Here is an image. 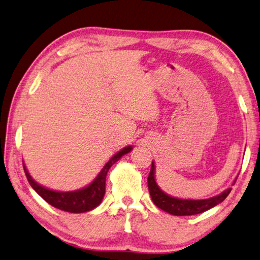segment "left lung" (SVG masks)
I'll use <instances>...</instances> for the list:
<instances>
[{
  "label": "left lung",
  "mask_w": 260,
  "mask_h": 260,
  "mask_svg": "<svg viewBox=\"0 0 260 260\" xmlns=\"http://www.w3.org/2000/svg\"><path fill=\"white\" fill-rule=\"evenodd\" d=\"M154 162L152 161L150 169V174L148 177V186L149 192L152 199L153 204L164 211L168 212L171 215L175 216H191L201 214L206 210H208L212 207L217 206L220 202H223L226 197L230 194V192L232 188H228L224 192H221L220 194L209 198V199L204 200H190V199H178V198L171 197L165 193L161 188L158 186L157 182H155L154 177Z\"/></svg>",
  "instance_id": "left-lung-1"
}]
</instances>
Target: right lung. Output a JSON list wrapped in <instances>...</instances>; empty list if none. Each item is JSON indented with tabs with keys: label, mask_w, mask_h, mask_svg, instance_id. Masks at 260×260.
Returning <instances> with one entry per match:
<instances>
[{
	"label": "right lung",
	"mask_w": 260,
	"mask_h": 260,
	"mask_svg": "<svg viewBox=\"0 0 260 260\" xmlns=\"http://www.w3.org/2000/svg\"><path fill=\"white\" fill-rule=\"evenodd\" d=\"M132 149L133 148L129 145L120 150L119 152H117L114 157H111L109 161L103 166L101 172L99 173V175L94 178V181L89 184V185L77 191L59 192L50 190V188H46L40 185L39 183L35 182L34 179L31 178L29 173L27 171L25 164H23V171H25L26 177L28 179V182H29L30 186L34 188L37 192V194L43 198L48 204L63 211L75 212V214H77V212H85L96 208V207L101 204L106 193V177L108 171H109L112 165L118 161L122 155L131 152Z\"/></svg>",
	"instance_id": "right-lung-1"
}]
</instances>
